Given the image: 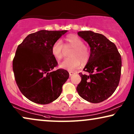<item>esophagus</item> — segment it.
I'll use <instances>...</instances> for the list:
<instances>
[{
    "mask_svg": "<svg viewBox=\"0 0 134 134\" xmlns=\"http://www.w3.org/2000/svg\"><path fill=\"white\" fill-rule=\"evenodd\" d=\"M75 74V73L74 72H72V71H70V72H69V75H70V76L74 75Z\"/></svg>",
    "mask_w": 134,
    "mask_h": 134,
    "instance_id": "esophagus-1",
    "label": "esophagus"
}]
</instances>
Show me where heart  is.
Here are the masks:
<instances>
[{"label": "heart", "instance_id": "obj_1", "mask_svg": "<svg viewBox=\"0 0 134 134\" xmlns=\"http://www.w3.org/2000/svg\"><path fill=\"white\" fill-rule=\"evenodd\" d=\"M65 47L72 48L69 56L60 62L59 67L60 69L68 70H73L78 68L82 64H86L90 58V51L86 46L84 44L83 40L78 35L69 34L65 38ZM63 44L60 40L56 41L51 47V54L56 60H60L62 58Z\"/></svg>", "mask_w": 134, "mask_h": 134}]
</instances>
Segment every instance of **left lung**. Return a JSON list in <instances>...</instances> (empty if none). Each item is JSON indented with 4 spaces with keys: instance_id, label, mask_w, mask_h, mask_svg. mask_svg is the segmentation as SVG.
I'll use <instances>...</instances> for the list:
<instances>
[{
    "instance_id": "8db88e82",
    "label": "left lung",
    "mask_w": 134,
    "mask_h": 134,
    "mask_svg": "<svg viewBox=\"0 0 134 134\" xmlns=\"http://www.w3.org/2000/svg\"><path fill=\"white\" fill-rule=\"evenodd\" d=\"M78 35L90 46V58L83 70L76 91L80 97L91 103L107 99L119 85L121 57L116 46L106 37L92 31H80Z\"/></svg>"
}]
</instances>
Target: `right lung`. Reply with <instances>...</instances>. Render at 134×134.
Segmentation results:
<instances>
[{
	"mask_svg": "<svg viewBox=\"0 0 134 134\" xmlns=\"http://www.w3.org/2000/svg\"><path fill=\"white\" fill-rule=\"evenodd\" d=\"M67 31L41 30L28 35L17 48L13 70L23 95L38 104H48L59 97L62 85L69 77L64 69L53 70L58 65L51 47Z\"/></svg>",
	"mask_w": 134,
	"mask_h": 134,
	"instance_id": "add662e5",
	"label": "right lung"
}]
</instances>
